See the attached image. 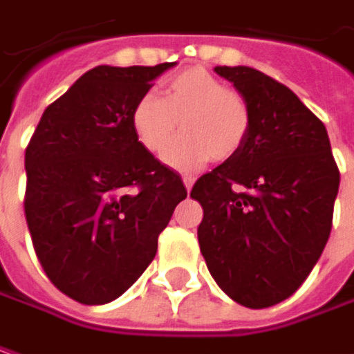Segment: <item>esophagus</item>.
Listing matches in <instances>:
<instances>
[{"label":"esophagus","mask_w":354,"mask_h":354,"mask_svg":"<svg viewBox=\"0 0 354 354\" xmlns=\"http://www.w3.org/2000/svg\"><path fill=\"white\" fill-rule=\"evenodd\" d=\"M193 183H195V177H193V175H183V185L187 191H191Z\"/></svg>","instance_id":"obj_1"}]
</instances>
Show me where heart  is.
Segmentation results:
<instances>
[{"label":"heart","instance_id":"obj_1","mask_svg":"<svg viewBox=\"0 0 354 354\" xmlns=\"http://www.w3.org/2000/svg\"><path fill=\"white\" fill-rule=\"evenodd\" d=\"M184 136L170 148L178 120ZM246 98L205 68H187L163 84L161 96L145 94L131 112V126L143 147L163 156L179 169H193L209 159L225 161L236 156L250 131Z\"/></svg>","mask_w":354,"mask_h":354}]
</instances>
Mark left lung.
<instances>
[{
  "label": "left lung",
  "mask_w": 354,
  "mask_h": 354,
  "mask_svg": "<svg viewBox=\"0 0 354 354\" xmlns=\"http://www.w3.org/2000/svg\"><path fill=\"white\" fill-rule=\"evenodd\" d=\"M250 106L236 156L201 175L198 244L221 290L262 309L288 299L325 248L339 191L327 129L292 90L250 66H216Z\"/></svg>",
  "instance_id": "left-lung-1"
}]
</instances>
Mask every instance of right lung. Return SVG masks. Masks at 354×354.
I'll return each mask as SVG.
<instances>
[{
	"instance_id": "add662e5",
	"label": "right lung",
	"mask_w": 354,
	"mask_h": 354,
	"mask_svg": "<svg viewBox=\"0 0 354 354\" xmlns=\"http://www.w3.org/2000/svg\"><path fill=\"white\" fill-rule=\"evenodd\" d=\"M173 66H96L48 104L25 149V218L57 290L86 306L120 297L151 264L187 197L138 142L136 102Z\"/></svg>"
}]
</instances>
